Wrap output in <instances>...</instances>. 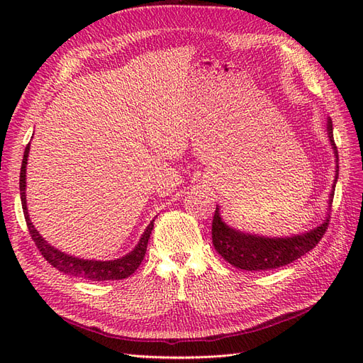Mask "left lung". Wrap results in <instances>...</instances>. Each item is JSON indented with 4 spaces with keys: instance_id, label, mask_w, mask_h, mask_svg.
Segmentation results:
<instances>
[{
    "instance_id": "8db88e82",
    "label": "left lung",
    "mask_w": 363,
    "mask_h": 363,
    "mask_svg": "<svg viewBox=\"0 0 363 363\" xmlns=\"http://www.w3.org/2000/svg\"><path fill=\"white\" fill-rule=\"evenodd\" d=\"M327 135L336 156V175L333 182V189L330 192V196H328V207H332L335 186L339 174V160L337 150L333 140V124L330 118L327 119ZM328 218H330V215L327 212L324 223L318 227H313L306 233L284 238H269L245 233L227 225L223 221L221 213H219V207L216 206L212 223V242L215 250L223 256V259L239 269L251 272L274 269L288 265V263L304 256L306 252H309L320 242V239L325 233V228L328 225Z\"/></svg>"
}]
</instances>
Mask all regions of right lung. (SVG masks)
<instances>
[{
    "instance_id": "1",
    "label": "right lung",
    "mask_w": 363,
    "mask_h": 363,
    "mask_svg": "<svg viewBox=\"0 0 363 363\" xmlns=\"http://www.w3.org/2000/svg\"><path fill=\"white\" fill-rule=\"evenodd\" d=\"M28 152H30V144L26 147L23 167H21V175H19L21 203H23V211H24L26 223L30 230L31 239L35 240V244L39 248V251L42 252V256L45 257L48 260V263H51L54 268L59 269L63 274H68V276H74V277H82V279L92 280V281L123 280V279L130 277L131 274H133L139 268L140 262L145 257L148 239H150L152 227H155V219H152V221L148 224V227L145 228V232L140 236L138 245L124 257H119L115 260H87V259L69 256V255H67V252L54 248L39 235V232L35 228V225H33L30 215H28L27 200H26V186H27L26 172H27Z\"/></svg>"
}]
</instances>
